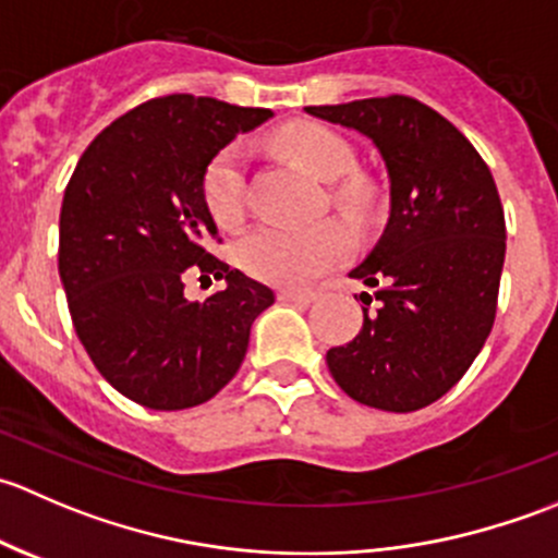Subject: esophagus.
<instances>
[{"instance_id":"obj_1","label":"esophagus","mask_w":558,"mask_h":558,"mask_svg":"<svg viewBox=\"0 0 558 558\" xmlns=\"http://www.w3.org/2000/svg\"><path fill=\"white\" fill-rule=\"evenodd\" d=\"M278 296L280 302H302V305H307V302L315 300L313 291H296V289H283Z\"/></svg>"}]
</instances>
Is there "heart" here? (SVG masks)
I'll return each mask as SVG.
<instances>
[{"instance_id": "obj_1", "label": "heart", "mask_w": 558, "mask_h": 558, "mask_svg": "<svg viewBox=\"0 0 558 558\" xmlns=\"http://www.w3.org/2000/svg\"><path fill=\"white\" fill-rule=\"evenodd\" d=\"M278 145L320 180H337L329 199L348 221H364L375 207V194L364 180L340 177L356 170L351 143L331 129L296 123L280 132ZM202 196L221 227H232L245 213V150L232 143L218 150L202 172ZM348 253V234L340 223L320 221L313 227H256L240 238L238 262L269 283L296 286L318 278Z\"/></svg>"}]
</instances>
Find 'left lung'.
I'll list each match as a JSON object with an SVG mask.
<instances>
[{"label": "left lung", "instance_id": "8db88e82", "mask_svg": "<svg viewBox=\"0 0 558 558\" xmlns=\"http://www.w3.org/2000/svg\"><path fill=\"white\" fill-rule=\"evenodd\" d=\"M305 110L367 134L391 180L384 238L351 272L378 291L362 294V331L329 348L326 364L356 402L413 413L459 384L494 326L505 264L497 183L470 140L413 97Z\"/></svg>", "mask_w": 558, "mask_h": 558}]
</instances>
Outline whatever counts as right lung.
<instances>
[{
	"mask_svg": "<svg viewBox=\"0 0 558 558\" xmlns=\"http://www.w3.org/2000/svg\"><path fill=\"white\" fill-rule=\"evenodd\" d=\"M267 107L170 94L137 105L83 150L59 218V275L94 367L150 410L216 397L243 364L251 324L272 289L213 256L216 221L202 196L207 161ZM223 279L202 303L184 278Z\"/></svg>",
	"mask_w": 558,
	"mask_h": 558,
	"instance_id": "right-lung-1",
	"label": "right lung"
}]
</instances>
